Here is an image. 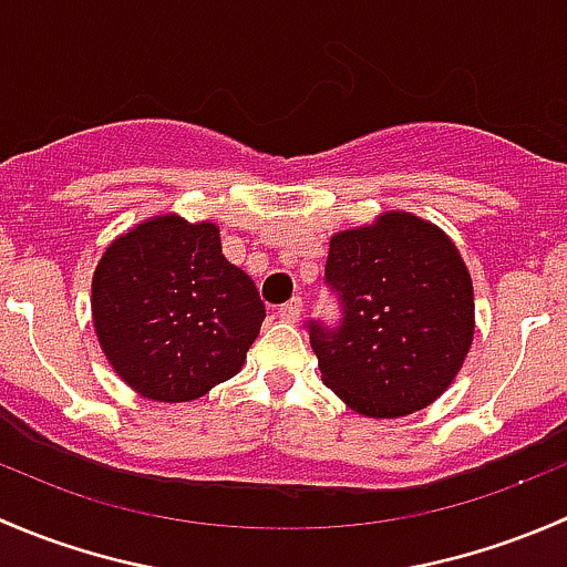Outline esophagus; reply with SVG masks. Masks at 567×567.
Masks as SVG:
<instances>
[{"label": "esophagus", "instance_id": "esophagus-1", "mask_svg": "<svg viewBox=\"0 0 567 567\" xmlns=\"http://www.w3.org/2000/svg\"><path fill=\"white\" fill-rule=\"evenodd\" d=\"M277 316L282 318L285 323H299V318H301V299H299V296H296V299H290V301H285V305L277 310Z\"/></svg>", "mask_w": 567, "mask_h": 567}]
</instances>
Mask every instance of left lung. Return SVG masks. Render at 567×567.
<instances>
[{
	"label": "left lung",
	"mask_w": 567,
	"mask_h": 567,
	"mask_svg": "<svg viewBox=\"0 0 567 567\" xmlns=\"http://www.w3.org/2000/svg\"><path fill=\"white\" fill-rule=\"evenodd\" d=\"M326 285L340 320H307L323 384L364 416L425 409L458 375L474 334L472 277L455 244L411 214L337 233Z\"/></svg>",
	"instance_id": "left-lung-1"
}]
</instances>
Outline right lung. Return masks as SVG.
<instances>
[{"label":"right lung","mask_w":567,"mask_h":567,"mask_svg":"<svg viewBox=\"0 0 567 567\" xmlns=\"http://www.w3.org/2000/svg\"><path fill=\"white\" fill-rule=\"evenodd\" d=\"M266 318L216 225L156 216L120 236L93 274V323L109 364L147 400L186 403L233 379Z\"/></svg>","instance_id":"add662e5"}]
</instances>
